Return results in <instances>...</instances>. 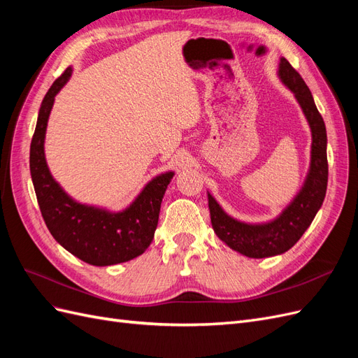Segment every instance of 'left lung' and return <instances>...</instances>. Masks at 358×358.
Wrapping results in <instances>:
<instances>
[{
  "mask_svg": "<svg viewBox=\"0 0 358 358\" xmlns=\"http://www.w3.org/2000/svg\"><path fill=\"white\" fill-rule=\"evenodd\" d=\"M279 78L294 92L312 131L310 169L305 185L276 220L266 224H245L231 218L208 194L210 221L216 236L249 258L279 255L294 246L315 218L327 191V133L322 116L305 80L285 58H280L279 62Z\"/></svg>",
  "mask_w": 358,
  "mask_h": 358,
  "instance_id": "1",
  "label": "left lung"
}]
</instances>
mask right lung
<instances>
[{
	"instance_id": "add662e5",
	"label": "right lung",
	"mask_w": 358,
	"mask_h": 358,
	"mask_svg": "<svg viewBox=\"0 0 358 358\" xmlns=\"http://www.w3.org/2000/svg\"><path fill=\"white\" fill-rule=\"evenodd\" d=\"M71 67L52 83L41 101L29 148V170L40 212L55 241L82 262L112 266L142 255L154 239L162 197L173 171L150 180L122 212L85 206L69 197L52 178L45 158V134L55 95L71 76Z\"/></svg>"
}]
</instances>
